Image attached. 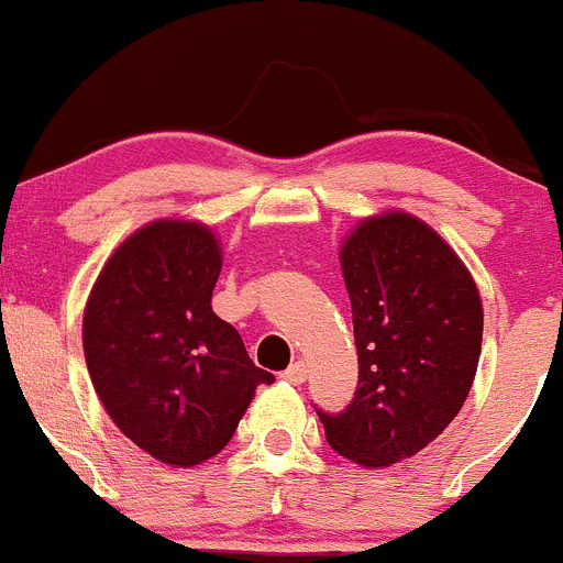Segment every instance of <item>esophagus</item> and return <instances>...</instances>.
Returning <instances> with one entry per match:
<instances>
[{"label":"esophagus","instance_id":"esophagus-1","mask_svg":"<svg viewBox=\"0 0 563 563\" xmlns=\"http://www.w3.org/2000/svg\"><path fill=\"white\" fill-rule=\"evenodd\" d=\"M282 377L287 383H292V386H300V383L306 380V364L303 361H295L292 366H287V369L282 372Z\"/></svg>","mask_w":563,"mask_h":563}]
</instances>
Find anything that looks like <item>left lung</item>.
<instances>
[{
	"label": "left lung",
	"mask_w": 563,
	"mask_h": 563,
	"mask_svg": "<svg viewBox=\"0 0 563 563\" xmlns=\"http://www.w3.org/2000/svg\"><path fill=\"white\" fill-rule=\"evenodd\" d=\"M358 388L342 413L317 408L333 452L364 468L435 441L463 408L482 353V298L465 265L424 221H361L342 246Z\"/></svg>",
	"instance_id": "1"
}]
</instances>
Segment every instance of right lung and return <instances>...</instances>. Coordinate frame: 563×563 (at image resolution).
<instances>
[{"label": "right lung", "instance_id": "right-lung-1", "mask_svg": "<svg viewBox=\"0 0 563 563\" xmlns=\"http://www.w3.org/2000/svg\"><path fill=\"white\" fill-rule=\"evenodd\" d=\"M221 274L213 232L153 221L100 271L85 309L92 386L122 435L166 465L216 457L260 383L241 333L210 306Z\"/></svg>", "mask_w": 563, "mask_h": 563}]
</instances>
